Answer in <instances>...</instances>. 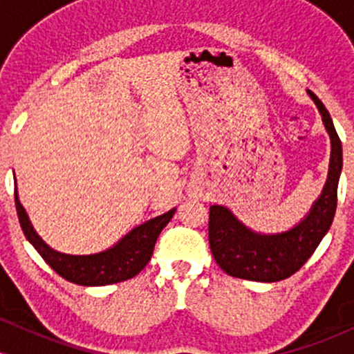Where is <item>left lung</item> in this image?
I'll list each match as a JSON object with an SVG mask.
<instances>
[{"label":"left lung","instance_id":"left-lung-1","mask_svg":"<svg viewBox=\"0 0 354 354\" xmlns=\"http://www.w3.org/2000/svg\"><path fill=\"white\" fill-rule=\"evenodd\" d=\"M310 96L318 106L331 138V160L326 185L306 218L281 234H258L248 230L223 206H211L208 239L214 261L226 274L251 281L274 283L290 278L315 253L330 230L338 203V180L343 166L341 141L330 113L316 95Z\"/></svg>","mask_w":354,"mask_h":354}]
</instances>
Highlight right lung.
Listing matches in <instances>:
<instances>
[{
	"label": "right lung",
	"instance_id": "right-lung-1",
	"mask_svg": "<svg viewBox=\"0 0 354 354\" xmlns=\"http://www.w3.org/2000/svg\"><path fill=\"white\" fill-rule=\"evenodd\" d=\"M15 205L16 213H18L19 218V225H21V230L28 241L35 246V250L41 254L44 261L61 278L68 279V281L75 284H81V286H104V284L120 283L136 276L151 259L154 243L160 236L161 230L168 225L169 219L173 218L174 211H176L173 208L168 213L161 214V216L149 219L145 225L129 231L116 246L109 248L103 253L73 256L51 250L36 234L30 219H28L26 211H24L21 203L18 200L16 188Z\"/></svg>",
	"mask_w": 354,
	"mask_h": 354
}]
</instances>
